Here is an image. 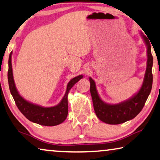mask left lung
<instances>
[{"label":"left lung","instance_id":"1","mask_svg":"<svg viewBox=\"0 0 160 160\" xmlns=\"http://www.w3.org/2000/svg\"><path fill=\"white\" fill-rule=\"evenodd\" d=\"M143 41L147 49V69L143 78V84L139 91L128 99L116 104H110L102 100L96 90V83L91 78H89L91 87L90 91L93 100L94 111L96 116L102 122L110 125H118L132 120L138 115L149 95L152 87L153 76L152 69L153 57L151 51V42L147 37L141 33Z\"/></svg>","mask_w":160,"mask_h":160}]
</instances>
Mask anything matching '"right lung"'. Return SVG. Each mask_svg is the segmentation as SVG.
Masks as SVG:
<instances>
[{
  "label": "right lung",
  "mask_w": 160,
  "mask_h": 160,
  "mask_svg": "<svg viewBox=\"0 0 160 160\" xmlns=\"http://www.w3.org/2000/svg\"><path fill=\"white\" fill-rule=\"evenodd\" d=\"M12 51L9 54L8 58V81L11 93L13 96L18 109L22 114L31 122L45 126H54L59 125L66 120L68 114V93L73 85L83 78L80 75L74 78L67 84V91L64 97L58 104L51 107H44L40 105L35 104L24 99L18 92L13 77L12 64Z\"/></svg>",
  "instance_id": "1"
}]
</instances>
